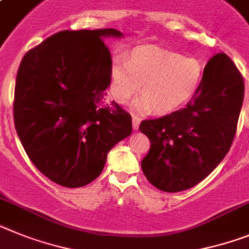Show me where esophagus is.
<instances>
[{"mask_svg":"<svg viewBox=\"0 0 249 249\" xmlns=\"http://www.w3.org/2000/svg\"><path fill=\"white\" fill-rule=\"evenodd\" d=\"M140 122H141V118L139 116H133L132 117V126L133 129H139Z\"/></svg>","mask_w":249,"mask_h":249,"instance_id":"esophagus-1","label":"esophagus"}]
</instances>
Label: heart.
<instances>
[{
	"mask_svg": "<svg viewBox=\"0 0 249 249\" xmlns=\"http://www.w3.org/2000/svg\"><path fill=\"white\" fill-rule=\"evenodd\" d=\"M204 64L195 56L159 48H137L127 63H114L110 69V94L127 104L141 86L140 109L152 108L166 114L188 103L200 88Z\"/></svg>",
	"mask_w": 249,
	"mask_h": 249,
	"instance_id": "1",
	"label": "heart"
}]
</instances>
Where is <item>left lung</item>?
<instances>
[{
  "label": "left lung",
  "instance_id": "8db88e82",
  "mask_svg": "<svg viewBox=\"0 0 249 249\" xmlns=\"http://www.w3.org/2000/svg\"><path fill=\"white\" fill-rule=\"evenodd\" d=\"M243 98V76L235 64L224 53L212 56L200 88L185 108L140 124L151 142L141 161L146 179L166 193L205 179L233 143Z\"/></svg>",
  "mask_w": 249,
  "mask_h": 249
}]
</instances>
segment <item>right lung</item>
Returning a JSON list of instances; mask_svg holds the SVG:
<instances>
[{
	"label": "right lung",
	"mask_w": 249,
	"mask_h": 249,
	"mask_svg": "<svg viewBox=\"0 0 249 249\" xmlns=\"http://www.w3.org/2000/svg\"><path fill=\"white\" fill-rule=\"evenodd\" d=\"M114 29L64 30L25 54L15 86V128L31 162L65 188L103 171L110 148L132 132V117L108 102Z\"/></svg>",
	"instance_id": "1"
}]
</instances>
